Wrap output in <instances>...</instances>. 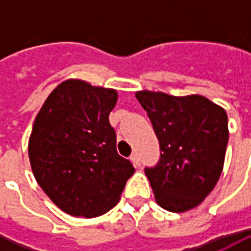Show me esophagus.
Instances as JSON below:
<instances>
[{
  "label": "esophagus",
  "instance_id": "esophagus-1",
  "mask_svg": "<svg viewBox=\"0 0 251 251\" xmlns=\"http://www.w3.org/2000/svg\"><path fill=\"white\" fill-rule=\"evenodd\" d=\"M130 159H131V162L134 163V166H141V158L137 152H134V153L131 155Z\"/></svg>",
  "mask_w": 251,
  "mask_h": 251
}]
</instances>
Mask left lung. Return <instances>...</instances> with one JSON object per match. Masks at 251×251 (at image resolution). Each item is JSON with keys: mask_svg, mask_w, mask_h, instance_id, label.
I'll use <instances>...</instances> for the list:
<instances>
[{"mask_svg": "<svg viewBox=\"0 0 251 251\" xmlns=\"http://www.w3.org/2000/svg\"><path fill=\"white\" fill-rule=\"evenodd\" d=\"M159 140L160 159L145 175L160 207L186 212L214 190L224 169L229 130L226 111L201 96L135 93Z\"/></svg>", "mask_w": 251, "mask_h": 251, "instance_id": "1", "label": "left lung"}]
</instances>
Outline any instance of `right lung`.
<instances>
[{
	"label": "right lung",
	"mask_w": 251,
	"mask_h": 251,
	"mask_svg": "<svg viewBox=\"0 0 251 251\" xmlns=\"http://www.w3.org/2000/svg\"><path fill=\"white\" fill-rule=\"evenodd\" d=\"M117 92L67 79L46 99L29 138L34 177L49 198L73 217L110 211L135 169L116 150L109 114Z\"/></svg>",
	"instance_id": "right-lung-1"
}]
</instances>
